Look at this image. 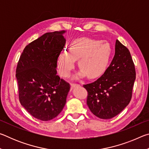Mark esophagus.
I'll list each match as a JSON object with an SVG mask.
<instances>
[{
  "label": "esophagus",
  "mask_w": 149,
  "mask_h": 149,
  "mask_svg": "<svg viewBox=\"0 0 149 149\" xmlns=\"http://www.w3.org/2000/svg\"><path fill=\"white\" fill-rule=\"evenodd\" d=\"M78 86H79V85L77 84H74V83H72V84H71V87L72 88H74L75 87H78Z\"/></svg>",
  "instance_id": "obj_1"
}]
</instances>
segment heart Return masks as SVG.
I'll list each match as a JSON object with an SVG mask.
<instances>
[{
	"instance_id": "1",
	"label": "heart",
	"mask_w": 149,
	"mask_h": 149,
	"mask_svg": "<svg viewBox=\"0 0 149 149\" xmlns=\"http://www.w3.org/2000/svg\"><path fill=\"white\" fill-rule=\"evenodd\" d=\"M112 54V47L105 41L79 38L70 45V52H62L58 58V67L62 75L67 77L74 69L75 60L81 68L77 77L87 75L97 78L107 70Z\"/></svg>"
}]
</instances>
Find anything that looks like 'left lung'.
I'll use <instances>...</instances> for the list:
<instances>
[{
	"instance_id": "8db88e82",
	"label": "left lung",
	"mask_w": 149,
	"mask_h": 149,
	"mask_svg": "<svg viewBox=\"0 0 149 149\" xmlns=\"http://www.w3.org/2000/svg\"><path fill=\"white\" fill-rule=\"evenodd\" d=\"M135 77L130 50L116 40L114 58L104 74L91 84L84 85L91 112L100 119H110L120 114L132 99Z\"/></svg>"
}]
</instances>
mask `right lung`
I'll use <instances>...</instances> for the list:
<instances>
[{
  "instance_id": "1",
  "label": "right lung",
  "mask_w": 149,
  "mask_h": 149,
  "mask_svg": "<svg viewBox=\"0 0 149 149\" xmlns=\"http://www.w3.org/2000/svg\"><path fill=\"white\" fill-rule=\"evenodd\" d=\"M65 31L47 33L25 47L16 77L19 102L34 118L54 119L66 102L70 85L57 75V61L64 49Z\"/></svg>"
}]
</instances>
